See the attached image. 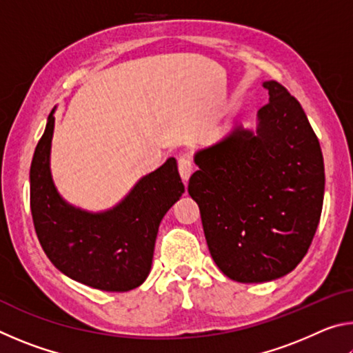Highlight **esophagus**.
I'll use <instances>...</instances> for the list:
<instances>
[{"label":"esophagus","instance_id":"1","mask_svg":"<svg viewBox=\"0 0 353 353\" xmlns=\"http://www.w3.org/2000/svg\"><path fill=\"white\" fill-rule=\"evenodd\" d=\"M193 163H191V160L188 157H181L179 159V172H181V177L183 183L188 182L190 176L193 174Z\"/></svg>","mask_w":353,"mask_h":353}]
</instances>
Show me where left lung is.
Segmentation results:
<instances>
[{"instance_id": "1", "label": "left lung", "mask_w": 353, "mask_h": 353, "mask_svg": "<svg viewBox=\"0 0 353 353\" xmlns=\"http://www.w3.org/2000/svg\"><path fill=\"white\" fill-rule=\"evenodd\" d=\"M256 128L234 123L194 154L188 193L201 210L208 250L227 277L270 282L305 256L324 202V159L299 101L276 81Z\"/></svg>"}]
</instances>
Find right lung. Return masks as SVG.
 <instances>
[{
	"mask_svg": "<svg viewBox=\"0 0 353 353\" xmlns=\"http://www.w3.org/2000/svg\"><path fill=\"white\" fill-rule=\"evenodd\" d=\"M54 110L35 148L29 181L35 234L59 271L92 288L123 292L151 271L160 221L185 191L176 159L141 177L110 210L92 213L68 204L50 168Z\"/></svg>",
	"mask_w": 353,
	"mask_h": 353,
	"instance_id": "add662e5",
	"label": "right lung"
}]
</instances>
